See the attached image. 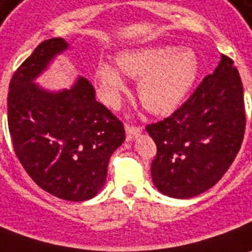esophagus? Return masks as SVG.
Returning a JSON list of instances; mask_svg holds the SVG:
<instances>
[{
    "mask_svg": "<svg viewBox=\"0 0 252 252\" xmlns=\"http://www.w3.org/2000/svg\"><path fill=\"white\" fill-rule=\"evenodd\" d=\"M142 131H143V128H142V126H129V124H126V138H128V140H132V139L138 138L139 135L142 133Z\"/></svg>",
    "mask_w": 252,
    "mask_h": 252,
    "instance_id": "esophagus-1",
    "label": "esophagus"
}]
</instances>
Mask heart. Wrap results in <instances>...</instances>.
I'll use <instances>...</instances> for the list:
<instances>
[{
    "label": "heart",
    "instance_id": "1",
    "mask_svg": "<svg viewBox=\"0 0 252 252\" xmlns=\"http://www.w3.org/2000/svg\"><path fill=\"white\" fill-rule=\"evenodd\" d=\"M117 66L101 61L96 79L105 99L116 105L126 91L123 73L139 80L138 95L150 113L166 116L175 112L192 89L199 72V60L191 49L156 46L121 53Z\"/></svg>",
    "mask_w": 252,
    "mask_h": 252
}]
</instances>
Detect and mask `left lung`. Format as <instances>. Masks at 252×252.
<instances>
[{
  "label": "left lung",
  "instance_id": "left-lung-1",
  "mask_svg": "<svg viewBox=\"0 0 252 252\" xmlns=\"http://www.w3.org/2000/svg\"><path fill=\"white\" fill-rule=\"evenodd\" d=\"M146 131L157 146L151 177L159 192L187 199L212 188L233 162L246 131L243 84L233 60L222 56L180 108Z\"/></svg>",
  "mask_w": 252,
  "mask_h": 252
}]
</instances>
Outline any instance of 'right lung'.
Here are the masks:
<instances>
[{"label": "right lung", "mask_w": 252, "mask_h": 252, "mask_svg": "<svg viewBox=\"0 0 252 252\" xmlns=\"http://www.w3.org/2000/svg\"><path fill=\"white\" fill-rule=\"evenodd\" d=\"M68 43L43 40L10 79L8 126L13 150L28 176L60 199L82 202L99 192L109 158L126 139L124 126L79 77L69 90L50 93L32 83Z\"/></svg>", "instance_id": "add662e5"}]
</instances>
